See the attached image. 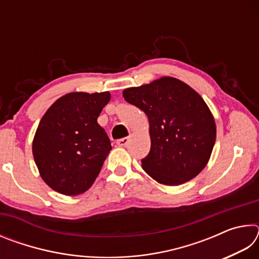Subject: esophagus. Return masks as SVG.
Wrapping results in <instances>:
<instances>
[{
    "instance_id": "34e87169",
    "label": "esophagus",
    "mask_w": 259,
    "mask_h": 259,
    "mask_svg": "<svg viewBox=\"0 0 259 259\" xmlns=\"http://www.w3.org/2000/svg\"><path fill=\"white\" fill-rule=\"evenodd\" d=\"M129 142H130V139L128 138V137H124V138H121V139H119L116 142V144L119 146H121V147H124V146H126L129 144Z\"/></svg>"
}]
</instances>
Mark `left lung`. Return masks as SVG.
Returning <instances> with one entry per match:
<instances>
[{
	"label": "left lung",
	"instance_id": "8db88e82",
	"mask_svg": "<svg viewBox=\"0 0 259 259\" xmlns=\"http://www.w3.org/2000/svg\"><path fill=\"white\" fill-rule=\"evenodd\" d=\"M150 121L151 150L142 166L157 183L181 185L202 171L216 140L212 114L201 96L175 77L123 91Z\"/></svg>",
	"mask_w": 259,
	"mask_h": 259
}]
</instances>
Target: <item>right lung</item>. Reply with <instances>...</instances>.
Listing matches in <instances>:
<instances>
[{
	"label": "right lung",
	"mask_w": 259,
	"mask_h": 259,
	"mask_svg": "<svg viewBox=\"0 0 259 259\" xmlns=\"http://www.w3.org/2000/svg\"><path fill=\"white\" fill-rule=\"evenodd\" d=\"M109 93H71L51 105L33 140V155L43 181L65 195L89 190L112 150L97 119Z\"/></svg>",
	"instance_id": "obj_1"
}]
</instances>
